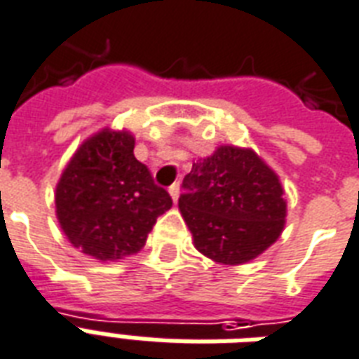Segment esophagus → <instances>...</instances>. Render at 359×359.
Returning a JSON list of instances; mask_svg holds the SVG:
<instances>
[{
  "mask_svg": "<svg viewBox=\"0 0 359 359\" xmlns=\"http://www.w3.org/2000/svg\"><path fill=\"white\" fill-rule=\"evenodd\" d=\"M169 194H171V199H173V201H177V199H179V196H180V184H179V182H175V184L169 186Z\"/></svg>",
  "mask_w": 359,
  "mask_h": 359,
  "instance_id": "34e87169",
  "label": "esophagus"
}]
</instances>
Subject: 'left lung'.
Returning <instances> with one entry per match:
<instances>
[{"mask_svg":"<svg viewBox=\"0 0 359 359\" xmlns=\"http://www.w3.org/2000/svg\"><path fill=\"white\" fill-rule=\"evenodd\" d=\"M179 209L194 246L216 264L258 258L280 237L286 199L277 173L254 150L224 144L191 165Z\"/></svg>","mask_w":359,"mask_h":359,"instance_id":"1","label":"left lung"}]
</instances>
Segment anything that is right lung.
<instances>
[{"label":"right lung","mask_w":359,"mask_h":359,"mask_svg":"<svg viewBox=\"0 0 359 359\" xmlns=\"http://www.w3.org/2000/svg\"><path fill=\"white\" fill-rule=\"evenodd\" d=\"M130 131H97L79 147L56 186V216L82 254L116 262L139 252L173 199L133 156Z\"/></svg>","instance_id":"1"}]
</instances>
